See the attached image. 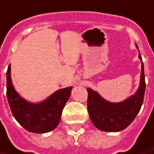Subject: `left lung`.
<instances>
[{
  "instance_id": "8db88e82",
  "label": "left lung",
  "mask_w": 154,
  "mask_h": 154,
  "mask_svg": "<svg viewBox=\"0 0 154 154\" xmlns=\"http://www.w3.org/2000/svg\"><path fill=\"white\" fill-rule=\"evenodd\" d=\"M142 62L140 86L137 92L122 103L107 102L97 92L88 88V111L93 125L104 132H119L125 129L139 112L145 92V77L143 62Z\"/></svg>"
}]
</instances>
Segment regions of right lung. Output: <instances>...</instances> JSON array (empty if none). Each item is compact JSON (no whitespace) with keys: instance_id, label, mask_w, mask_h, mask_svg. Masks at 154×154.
I'll list each match as a JSON object with an SVG mask.
<instances>
[{"instance_id":"obj_1","label":"right lung","mask_w":154,"mask_h":154,"mask_svg":"<svg viewBox=\"0 0 154 154\" xmlns=\"http://www.w3.org/2000/svg\"><path fill=\"white\" fill-rule=\"evenodd\" d=\"M72 87L60 89L38 104L27 103L18 95L11 79V66L6 72V96L14 118L31 133H44L56 128L69 99Z\"/></svg>"}]
</instances>
